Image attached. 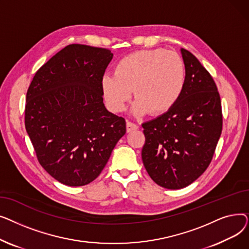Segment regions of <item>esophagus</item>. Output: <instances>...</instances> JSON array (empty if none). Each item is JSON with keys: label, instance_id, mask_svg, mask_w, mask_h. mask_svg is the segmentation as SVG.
<instances>
[{"label": "esophagus", "instance_id": "1", "mask_svg": "<svg viewBox=\"0 0 249 249\" xmlns=\"http://www.w3.org/2000/svg\"><path fill=\"white\" fill-rule=\"evenodd\" d=\"M138 127H139V126H138L137 124L132 123V122H130V121H127V123H126L127 132H131V131H133V130L138 129Z\"/></svg>", "mask_w": 249, "mask_h": 249}]
</instances>
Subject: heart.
Instances as JSON below:
<instances>
[{"mask_svg": "<svg viewBox=\"0 0 249 249\" xmlns=\"http://www.w3.org/2000/svg\"><path fill=\"white\" fill-rule=\"evenodd\" d=\"M186 77L184 60L178 53L154 48L135 51L121 58L115 73L103 74L101 88L108 108L114 113L124 111L134 93V115L149 112L158 116L169 112L178 103Z\"/></svg>", "mask_w": 249, "mask_h": 249, "instance_id": "obj_1", "label": "heart"}]
</instances>
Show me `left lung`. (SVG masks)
Returning <instances> with one entry per match:
<instances>
[{
  "label": "left lung",
  "mask_w": 249,
  "mask_h": 249,
  "mask_svg": "<svg viewBox=\"0 0 249 249\" xmlns=\"http://www.w3.org/2000/svg\"><path fill=\"white\" fill-rule=\"evenodd\" d=\"M186 87L176 106L142 124L145 143L141 156L159 186L182 189L210 164L222 132L221 100L211 74L190 51L180 48Z\"/></svg>",
  "instance_id": "left-lung-1"
}]
</instances>
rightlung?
Segmentation results:
<instances>
[{
  "label": "right lung",
  "mask_w": 249,
  "mask_h": 249,
  "mask_svg": "<svg viewBox=\"0 0 249 249\" xmlns=\"http://www.w3.org/2000/svg\"><path fill=\"white\" fill-rule=\"evenodd\" d=\"M113 53L65 46L37 71L27 90L25 127L39 163L70 187L89 184L126 133L122 117L103 103L101 78Z\"/></svg>",
  "instance_id": "1"
}]
</instances>
